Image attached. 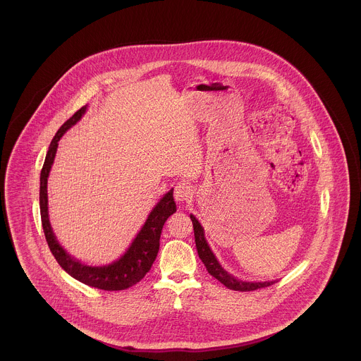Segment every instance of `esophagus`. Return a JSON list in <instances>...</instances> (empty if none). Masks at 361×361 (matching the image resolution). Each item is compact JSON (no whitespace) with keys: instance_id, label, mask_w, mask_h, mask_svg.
Here are the masks:
<instances>
[{"instance_id":"34e87169","label":"esophagus","mask_w":361,"mask_h":361,"mask_svg":"<svg viewBox=\"0 0 361 361\" xmlns=\"http://www.w3.org/2000/svg\"><path fill=\"white\" fill-rule=\"evenodd\" d=\"M193 197V189L189 183L181 181L174 187V199L180 203L183 202H190Z\"/></svg>"}]
</instances>
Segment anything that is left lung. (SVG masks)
<instances>
[{"instance_id":"obj_1","label":"left lung","mask_w":361,"mask_h":361,"mask_svg":"<svg viewBox=\"0 0 361 361\" xmlns=\"http://www.w3.org/2000/svg\"><path fill=\"white\" fill-rule=\"evenodd\" d=\"M190 221H192V224H193L195 242H196V249H197L199 257L203 261V264L206 265L208 274L214 276L216 280H219L228 290L240 292L255 291V290H258V288H265V287H269V286L275 284L276 281H262V283L261 281H258V283L242 281V280H238V279L228 275L224 268L219 265V262L214 256V253L211 252L206 238H204V230H203L202 224L197 222V219L193 215H190Z\"/></svg>"}]
</instances>
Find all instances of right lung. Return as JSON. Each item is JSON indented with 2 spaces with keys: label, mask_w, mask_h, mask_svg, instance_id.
<instances>
[{
  "label": "right lung",
  "mask_w": 361,
  "mask_h": 361,
  "mask_svg": "<svg viewBox=\"0 0 361 361\" xmlns=\"http://www.w3.org/2000/svg\"><path fill=\"white\" fill-rule=\"evenodd\" d=\"M86 105L80 108L69 121H65L52 137L49 152L46 155L42 172H40V192L39 204L42 226L46 235V240L51 250L52 256L58 261L63 271L71 277L84 283L89 287H94L104 291H121L127 290L139 283L145 275L150 271L155 257L159 250V238L162 227L166 219L176 212V203L173 199V189H171L153 208L147 221L137 233V238L133 240L128 250L119 259L104 267H89L78 259L71 257L66 250L59 245L52 233L51 224L49 221V207H47V178L51 171L52 162L56 154L58 142L62 135L82 118L85 114Z\"/></svg>",
  "instance_id": "1"
}]
</instances>
